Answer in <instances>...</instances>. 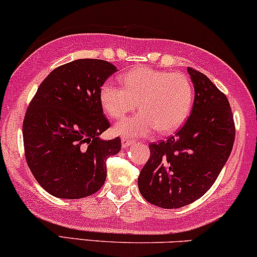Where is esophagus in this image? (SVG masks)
I'll use <instances>...</instances> for the list:
<instances>
[{"mask_svg": "<svg viewBox=\"0 0 257 257\" xmlns=\"http://www.w3.org/2000/svg\"><path fill=\"white\" fill-rule=\"evenodd\" d=\"M121 141H122V147H123V148L129 147V146H132L133 144H134V140L126 138V136H122Z\"/></svg>", "mask_w": 257, "mask_h": 257, "instance_id": "obj_1", "label": "esophagus"}]
</instances>
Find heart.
Instances as JSON below:
<instances>
[{"instance_id":"obj_1","label":"heart","mask_w":257,"mask_h":257,"mask_svg":"<svg viewBox=\"0 0 257 257\" xmlns=\"http://www.w3.org/2000/svg\"><path fill=\"white\" fill-rule=\"evenodd\" d=\"M122 85L105 82L99 100L113 119L138 108L140 112L117 123L115 131L124 136H146L155 129L160 134L177 131L187 118L193 103L191 80L180 72L136 67L119 77Z\"/></svg>"}]
</instances>
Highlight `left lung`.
<instances>
[{
  "mask_svg": "<svg viewBox=\"0 0 257 257\" xmlns=\"http://www.w3.org/2000/svg\"><path fill=\"white\" fill-rule=\"evenodd\" d=\"M194 85L190 117L166 141L149 145L139 190L153 205L178 209L204 196L232 151L235 122L226 96L199 71L188 67Z\"/></svg>",
  "mask_w": 257,
  "mask_h": 257,
  "instance_id": "1",
  "label": "left lung"
}]
</instances>
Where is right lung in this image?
I'll list each match as a JSON object with an SVG mask.
<instances>
[{
    "instance_id": "add662e5",
    "label": "right lung",
    "mask_w": 257,
    "mask_h": 257,
    "mask_svg": "<svg viewBox=\"0 0 257 257\" xmlns=\"http://www.w3.org/2000/svg\"><path fill=\"white\" fill-rule=\"evenodd\" d=\"M116 71L100 59L64 64L42 80L29 103L22 124L26 160L52 196L79 199L104 185L106 159L121 151V139L98 138L110 126L99 90Z\"/></svg>"
}]
</instances>
